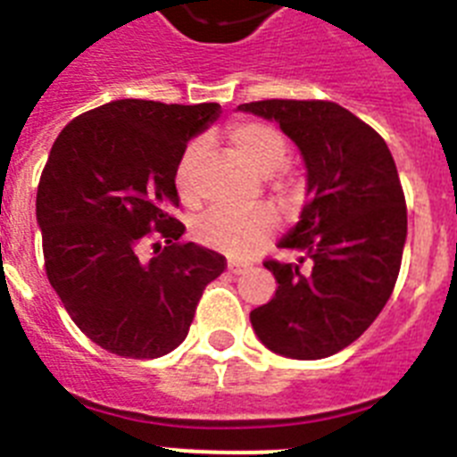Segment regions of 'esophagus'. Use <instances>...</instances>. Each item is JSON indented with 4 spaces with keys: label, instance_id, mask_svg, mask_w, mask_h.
<instances>
[{
    "label": "esophagus",
    "instance_id": "esophagus-1",
    "mask_svg": "<svg viewBox=\"0 0 457 457\" xmlns=\"http://www.w3.org/2000/svg\"><path fill=\"white\" fill-rule=\"evenodd\" d=\"M247 270H249V263H242V261H228V272L242 274V272H247Z\"/></svg>",
    "mask_w": 457,
    "mask_h": 457
}]
</instances>
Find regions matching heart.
I'll return each instance as SVG.
<instances>
[{
    "label": "heart",
    "instance_id": "obj_1",
    "mask_svg": "<svg viewBox=\"0 0 457 457\" xmlns=\"http://www.w3.org/2000/svg\"><path fill=\"white\" fill-rule=\"evenodd\" d=\"M228 141L245 162L265 176L284 167L286 155H288L286 137L277 128L261 120L233 123L228 128ZM201 153H204V144L192 141L179 157V164L173 171V183L183 201L194 199V173L199 167ZM274 231H277V215L270 208H217L201 217L196 224V237L204 245L236 258H247L256 253L272 237Z\"/></svg>",
    "mask_w": 457,
    "mask_h": 457
}]
</instances>
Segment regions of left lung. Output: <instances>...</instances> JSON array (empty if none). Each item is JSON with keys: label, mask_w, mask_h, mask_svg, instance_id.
<instances>
[{"label": "left lung", "mask_w": 457, "mask_h": 457, "mask_svg": "<svg viewBox=\"0 0 457 457\" xmlns=\"http://www.w3.org/2000/svg\"><path fill=\"white\" fill-rule=\"evenodd\" d=\"M237 109L277 120L306 164V205L278 240L300 258L263 263L278 288L249 313L253 332L290 359L337 354L373 325L401 272L407 208L394 157L337 103L261 100Z\"/></svg>", "instance_id": "left-lung-1"}]
</instances>
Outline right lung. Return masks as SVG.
<instances>
[{
    "instance_id": "add662e5",
    "label": "right lung",
    "mask_w": 457,
    "mask_h": 457,
    "mask_svg": "<svg viewBox=\"0 0 457 457\" xmlns=\"http://www.w3.org/2000/svg\"><path fill=\"white\" fill-rule=\"evenodd\" d=\"M220 104L114 100L56 137L36 194L46 272L72 322L119 357L155 359L185 341L221 253L183 242L173 171ZM151 237L154 258L138 247Z\"/></svg>"
}]
</instances>
